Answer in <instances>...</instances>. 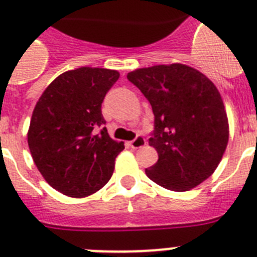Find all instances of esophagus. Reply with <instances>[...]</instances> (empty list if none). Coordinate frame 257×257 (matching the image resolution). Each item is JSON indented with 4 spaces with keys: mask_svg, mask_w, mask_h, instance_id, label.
<instances>
[{
    "mask_svg": "<svg viewBox=\"0 0 257 257\" xmlns=\"http://www.w3.org/2000/svg\"><path fill=\"white\" fill-rule=\"evenodd\" d=\"M145 144H147V142H145L144 136H142V135H138V136H136V138H135V139H134L133 142L130 143L131 148H134V149L143 148V147H144Z\"/></svg>",
    "mask_w": 257,
    "mask_h": 257,
    "instance_id": "obj_1",
    "label": "esophagus"
}]
</instances>
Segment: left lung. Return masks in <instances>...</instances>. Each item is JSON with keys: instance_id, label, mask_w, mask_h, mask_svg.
<instances>
[{"instance_id": "1", "label": "left lung", "mask_w": 257, "mask_h": 257, "mask_svg": "<svg viewBox=\"0 0 257 257\" xmlns=\"http://www.w3.org/2000/svg\"><path fill=\"white\" fill-rule=\"evenodd\" d=\"M127 79L153 109L149 145L158 161L145 169L147 176L174 192H187L210 178L229 140L228 117L216 86L180 63L135 69Z\"/></svg>"}]
</instances>
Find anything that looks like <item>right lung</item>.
<instances>
[{
  "instance_id": "right-lung-1",
  "label": "right lung",
  "mask_w": 257,
  "mask_h": 257,
  "mask_svg": "<svg viewBox=\"0 0 257 257\" xmlns=\"http://www.w3.org/2000/svg\"><path fill=\"white\" fill-rule=\"evenodd\" d=\"M119 73L81 67L56 77L32 114L28 145L38 171L54 189L82 198L112 178L123 142L109 136L101 103Z\"/></svg>"
}]
</instances>
